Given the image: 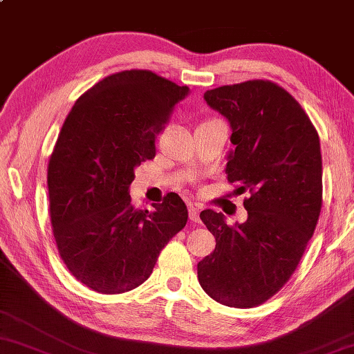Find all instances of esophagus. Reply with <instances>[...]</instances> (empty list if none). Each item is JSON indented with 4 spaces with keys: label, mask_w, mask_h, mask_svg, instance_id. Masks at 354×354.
Returning <instances> with one entry per match:
<instances>
[{
    "label": "esophagus",
    "mask_w": 354,
    "mask_h": 354,
    "mask_svg": "<svg viewBox=\"0 0 354 354\" xmlns=\"http://www.w3.org/2000/svg\"><path fill=\"white\" fill-rule=\"evenodd\" d=\"M189 216H190V220L194 221V223H199V207H198V205H194V204L190 205V207H189Z\"/></svg>",
    "instance_id": "1"
}]
</instances>
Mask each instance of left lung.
<instances>
[{
	"label": "left lung",
	"mask_w": 354,
	"mask_h": 354,
	"mask_svg": "<svg viewBox=\"0 0 354 354\" xmlns=\"http://www.w3.org/2000/svg\"><path fill=\"white\" fill-rule=\"evenodd\" d=\"M204 99L229 120L235 150L227 181L249 196L241 224L201 212L216 246L198 263V280L218 304L254 308L291 279L316 229L322 209L319 134L299 102L274 82L220 86Z\"/></svg>",
	"instance_id": "left-lung-1"
}]
</instances>
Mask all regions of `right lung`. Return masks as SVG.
Instances as JSON below:
<instances>
[{
    "instance_id": "obj_1",
    "label": "right lung",
    "mask_w": 354,
    "mask_h": 354,
    "mask_svg": "<svg viewBox=\"0 0 354 354\" xmlns=\"http://www.w3.org/2000/svg\"><path fill=\"white\" fill-rule=\"evenodd\" d=\"M187 86L151 71H120L83 93L63 124L48 164L49 212L69 272L102 294L150 277L160 250L187 223L169 194L153 210L134 207V169L156 155L155 140Z\"/></svg>"
}]
</instances>
